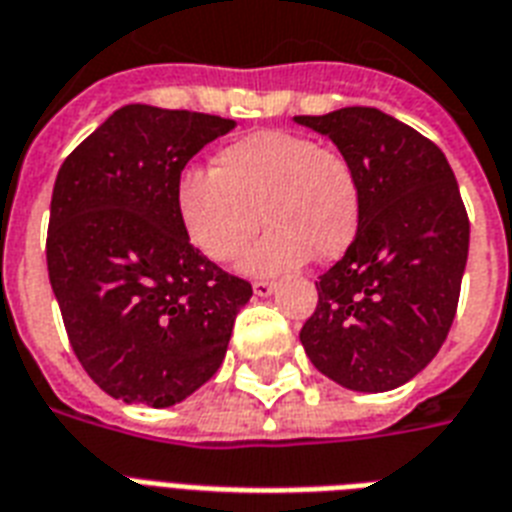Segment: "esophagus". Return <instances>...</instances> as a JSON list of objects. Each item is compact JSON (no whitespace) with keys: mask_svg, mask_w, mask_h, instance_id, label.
Here are the masks:
<instances>
[{"mask_svg":"<svg viewBox=\"0 0 512 512\" xmlns=\"http://www.w3.org/2000/svg\"><path fill=\"white\" fill-rule=\"evenodd\" d=\"M275 288L277 285L269 283V280H256V283H253V293H256V296H272Z\"/></svg>","mask_w":512,"mask_h":512,"instance_id":"1","label":"esophagus"}]
</instances>
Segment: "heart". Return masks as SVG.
I'll return each mask as SVG.
<instances>
[{
    "label": "heart",
    "instance_id": "1",
    "mask_svg": "<svg viewBox=\"0 0 512 512\" xmlns=\"http://www.w3.org/2000/svg\"><path fill=\"white\" fill-rule=\"evenodd\" d=\"M176 213L189 243L211 261H235L261 221L269 229L245 253L248 275H283L312 259L342 256L360 224L350 162L299 133L256 130L216 152L213 170L186 168Z\"/></svg>",
    "mask_w": 512,
    "mask_h": 512
}]
</instances>
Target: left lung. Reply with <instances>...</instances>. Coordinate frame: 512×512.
Segmentation results:
<instances>
[{"label":"left lung","instance_id":"left-lung-1","mask_svg":"<svg viewBox=\"0 0 512 512\" xmlns=\"http://www.w3.org/2000/svg\"><path fill=\"white\" fill-rule=\"evenodd\" d=\"M293 122L331 138L360 189L355 240L315 283L299 339L347 390H395L438 355L457 315L470 221L454 170L433 141L371 106Z\"/></svg>","mask_w":512,"mask_h":512}]
</instances>
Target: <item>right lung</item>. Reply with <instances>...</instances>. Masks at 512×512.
I'll return each mask as SVG.
<instances>
[{
  "label": "right lung",
  "instance_id": "1",
  "mask_svg": "<svg viewBox=\"0 0 512 512\" xmlns=\"http://www.w3.org/2000/svg\"><path fill=\"white\" fill-rule=\"evenodd\" d=\"M235 120L146 104L117 109L58 170L47 272L87 376L112 398L168 408L227 355L251 283L186 237L176 181Z\"/></svg>",
  "mask_w": 512,
  "mask_h": 512
}]
</instances>
